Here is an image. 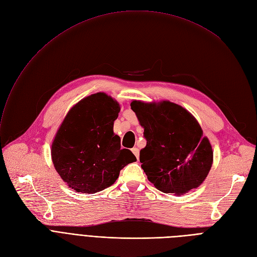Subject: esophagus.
Returning a JSON list of instances; mask_svg holds the SVG:
<instances>
[{"instance_id": "esophagus-1", "label": "esophagus", "mask_w": 257, "mask_h": 257, "mask_svg": "<svg viewBox=\"0 0 257 257\" xmlns=\"http://www.w3.org/2000/svg\"><path fill=\"white\" fill-rule=\"evenodd\" d=\"M132 152H133L134 155L136 156L137 159H139V149H138V148H133V149H132Z\"/></svg>"}]
</instances>
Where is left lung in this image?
<instances>
[{"label": "left lung", "mask_w": 257, "mask_h": 257, "mask_svg": "<svg viewBox=\"0 0 257 257\" xmlns=\"http://www.w3.org/2000/svg\"><path fill=\"white\" fill-rule=\"evenodd\" d=\"M131 107L144 128L146 146L140 151V162L149 181L160 191L177 195L199 187L212 166L213 152L197 119L167 100H133Z\"/></svg>", "instance_id": "8db88e82"}]
</instances>
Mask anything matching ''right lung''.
<instances>
[{"instance_id": "add662e5", "label": "right lung", "mask_w": 257, "mask_h": 257, "mask_svg": "<svg viewBox=\"0 0 257 257\" xmlns=\"http://www.w3.org/2000/svg\"><path fill=\"white\" fill-rule=\"evenodd\" d=\"M119 103L105 93L85 97L73 106L60 124L51 148L56 172L77 192L95 193L111 185L120 170L137 161L134 154L121 150L114 121Z\"/></svg>"}]
</instances>
